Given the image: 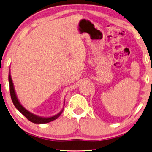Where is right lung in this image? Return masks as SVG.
Here are the masks:
<instances>
[{
    "mask_svg": "<svg viewBox=\"0 0 152 152\" xmlns=\"http://www.w3.org/2000/svg\"><path fill=\"white\" fill-rule=\"evenodd\" d=\"M8 80H9V85H10V96L12 99V103L14 104V106H15V108L18 109L19 111L21 113L22 115L25 116L29 120V121L32 122L34 123H38V124H44V123H47L49 122H51L54 121V120L57 119L60 115H61L62 112L63 111V109H62L58 113L56 114V115L51 116V117H41V116L37 115L35 114H34L31 112H29V110L26 109L22 105L20 104V102H19L18 96L16 95L14 85H13V82L11 78V75H10V71H9V75H8ZM65 103V102H64Z\"/></svg>",
    "mask_w": 152,
    "mask_h": 152,
    "instance_id": "add662e5",
    "label": "right lung"
}]
</instances>
